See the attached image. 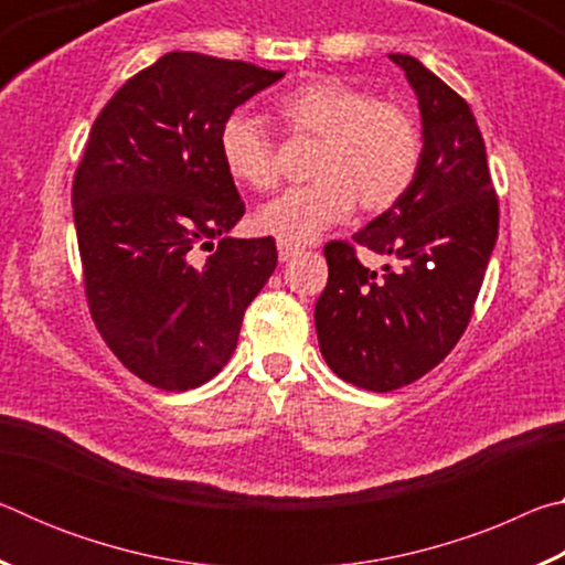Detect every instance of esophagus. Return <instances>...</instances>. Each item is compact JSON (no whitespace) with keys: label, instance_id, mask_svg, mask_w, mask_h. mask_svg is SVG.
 <instances>
[{"label":"esophagus","instance_id":"esophagus-1","mask_svg":"<svg viewBox=\"0 0 565 565\" xmlns=\"http://www.w3.org/2000/svg\"><path fill=\"white\" fill-rule=\"evenodd\" d=\"M276 248H279V259L281 262H289L291 256L299 252V246L291 244V242H284V238H276Z\"/></svg>","mask_w":565,"mask_h":565}]
</instances>
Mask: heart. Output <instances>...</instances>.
I'll use <instances>...</instances> for the list:
<instances>
[{
  "label": "heart",
  "mask_w": 565,
  "mask_h": 565,
  "mask_svg": "<svg viewBox=\"0 0 565 565\" xmlns=\"http://www.w3.org/2000/svg\"><path fill=\"white\" fill-rule=\"evenodd\" d=\"M294 139L319 141L313 181L286 189L254 216L259 232L301 244L347 218L356 202L384 214L404 199L424 161V129L404 104L379 99L359 84L319 76L296 84L274 107ZM218 157L236 184L271 191L279 184V147L266 124L234 109L218 127Z\"/></svg>",
  "instance_id": "obj_1"
}]
</instances>
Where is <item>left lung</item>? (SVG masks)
Returning a JSON list of instances; mask_svg holds the SVG:
<instances>
[{
  "mask_svg": "<svg viewBox=\"0 0 565 565\" xmlns=\"http://www.w3.org/2000/svg\"><path fill=\"white\" fill-rule=\"evenodd\" d=\"M388 56L418 94L424 161L394 209L351 242L323 246L329 281L313 311L333 374L381 394L414 384L451 353L499 236V196L471 107L414 56ZM359 245L394 255L399 269L366 270Z\"/></svg>",
  "mask_w": 565,
  "mask_h": 565,
  "instance_id": "left-lung-1",
  "label": "left lung"
}]
</instances>
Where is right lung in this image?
Listing matches in <instances>:
<instances>
[{"instance_id": "obj_1", "label": "right lung", "mask_w": 565, "mask_h": 565, "mask_svg": "<svg viewBox=\"0 0 565 565\" xmlns=\"http://www.w3.org/2000/svg\"><path fill=\"white\" fill-rule=\"evenodd\" d=\"M281 76L169 52L94 119L72 184L84 296L104 343L151 386L186 391L214 379L276 269L271 236H224L246 206L218 157V127Z\"/></svg>"}]
</instances>
